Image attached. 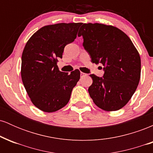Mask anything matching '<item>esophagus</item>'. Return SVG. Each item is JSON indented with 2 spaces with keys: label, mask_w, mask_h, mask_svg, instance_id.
<instances>
[{
  "label": "esophagus",
  "mask_w": 153,
  "mask_h": 153,
  "mask_svg": "<svg viewBox=\"0 0 153 153\" xmlns=\"http://www.w3.org/2000/svg\"><path fill=\"white\" fill-rule=\"evenodd\" d=\"M85 75H87V74H85V73H80V76L81 77L85 76Z\"/></svg>",
  "instance_id": "obj_1"
}]
</instances>
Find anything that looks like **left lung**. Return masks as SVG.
<instances>
[{"label":"left lung","instance_id":"left-lung-1","mask_svg":"<svg viewBox=\"0 0 153 153\" xmlns=\"http://www.w3.org/2000/svg\"><path fill=\"white\" fill-rule=\"evenodd\" d=\"M78 36L91 62L102 64L104 74H91L88 93L100 108L112 111L124 107L134 94L140 82L141 59L125 33L118 28L101 24H83Z\"/></svg>","mask_w":153,"mask_h":153}]
</instances>
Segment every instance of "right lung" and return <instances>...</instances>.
Returning <instances> with one entry per match:
<instances>
[{
	"label": "right lung",
	"instance_id": "1",
	"mask_svg": "<svg viewBox=\"0 0 153 153\" xmlns=\"http://www.w3.org/2000/svg\"><path fill=\"white\" fill-rule=\"evenodd\" d=\"M81 23H61L43 26L26 44L22 57V79L35 106L45 112H54L68 103L80 73L71 74L59 71L57 58L65 47L77 36Z\"/></svg>",
	"mask_w": 153,
	"mask_h": 153
}]
</instances>
